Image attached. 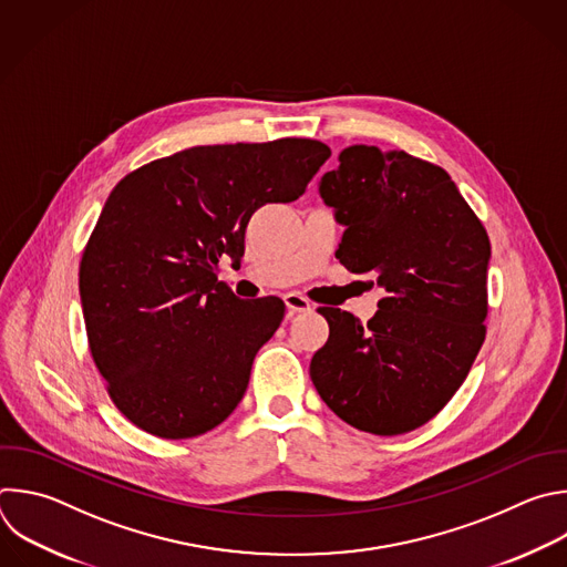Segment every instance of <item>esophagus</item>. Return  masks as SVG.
<instances>
[{
	"mask_svg": "<svg viewBox=\"0 0 567 567\" xmlns=\"http://www.w3.org/2000/svg\"><path fill=\"white\" fill-rule=\"evenodd\" d=\"M285 305H287L289 311H298V313L311 311V302L305 296H300V293H287L285 296Z\"/></svg>",
	"mask_w": 567,
	"mask_h": 567,
	"instance_id": "1",
	"label": "esophagus"
}]
</instances>
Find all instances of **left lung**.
<instances>
[{"label":"left lung","instance_id":"8db88e82","mask_svg":"<svg viewBox=\"0 0 567 567\" xmlns=\"http://www.w3.org/2000/svg\"><path fill=\"white\" fill-rule=\"evenodd\" d=\"M318 192L344 227L336 258L381 287L362 324L318 307L329 340L311 358L327 408L360 432L396 436L434 419L485 340L489 238L445 168L353 144Z\"/></svg>","mask_w":567,"mask_h":567}]
</instances>
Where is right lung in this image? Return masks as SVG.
Instances as JSON below:
<instances>
[{"mask_svg":"<svg viewBox=\"0 0 567 567\" xmlns=\"http://www.w3.org/2000/svg\"><path fill=\"white\" fill-rule=\"evenodd\" d=\"M329 155L307 137L194 146L115 184L82 254L80 298L95 367L135 427L194 439L238 408L285 302L240 300L218 265L240 262L249 218L298 200Z\"/></svg>","mask_w":567,"mask_h":567,"instance_id":"right-lung-1","label":"right lung"}]
</instances>
